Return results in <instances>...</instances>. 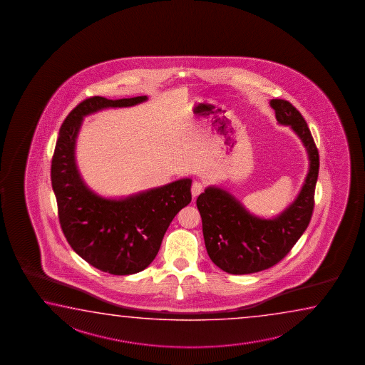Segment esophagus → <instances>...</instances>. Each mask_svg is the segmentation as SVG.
<instances>
[{
  "instance_id": "obj_1",
  "label": "esophagus",
  "mask_w": 365,
  "mask_h": 365,
  "mask_svg": "<svg viewBox=\"0 0 365 365\" xmlns=\"http://www.w3.org/2000/svg\"><path fill=\"white\" fill-rule=\"evenodd\" d=\"M204 187L200 182H194L192 186V194L194 198H197L200 192H203Z\"/></svg>"
}]
</instances>
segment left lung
<instances>
[{"mask_svg":"<svg viewBox=\"0 0 365 365\" xmlns=\"http://www.w3.org/2000/svg\"><path fill=\"white\" fill-rule=\"evenodd\" d=\"M278 124L295 131L309 157V171L297 198L286 210L264 220L249 213L230 192L208 186L197 199L204 242L212 262L225 272H259L284 259L308 227L314 208L319 155L307 121L289 101L272 99Z\"/></svg>","mask_w":365,"mask_h":365,"instance_id":"8db88e82","label":"left lung"}]
</instances>
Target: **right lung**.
I'll use <instances>...</instances> for the list:
<instances>
[{"mask_svg": "<svg viewBox=\"0 0 365 365\" xmlns=\"http://www.w3.org/2000/svg\"><path fill=\"white\" fill-rule=\"evenodd\" d=\"M144 101L147 96L84 99L62 123L51 165L58 220L70 247L91 266L118 276L145 269L158 253L173 217L192 202V179L124 199L102 198L81 179L75 142L83 118L103 108L130 107Z\"/></svg>", "mask_w": 365, "mask_h": 365, "instance_id": "1", "label": "right lung"}]
</instances>
